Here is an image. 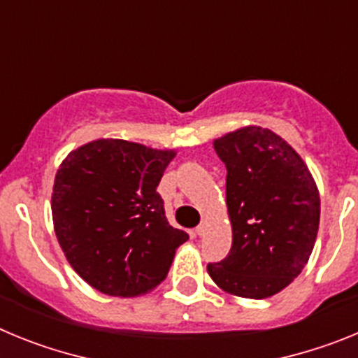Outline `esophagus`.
<instances>
[{
    "instance_id": "1",
    "label": "esophagus",
    "mask_w": 358,
    "mask_h": 358,
    "mask_svg": "<svg viewBox=\"0 0 358 358\" xmlns=\"http://www.w3.org/2000/svg\"><path fill=\"white\" fill-rule=\"evenodd\" d=\"M195 233H197L199 236L204 235V233H206V222H201V224H199V226L195 227Z\"/></svg>"
}]
</instances>
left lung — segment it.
Masks as SVG:
<instances>
[{"label": "left lung", "mask_w": 358, "mask_h": 358, "mask_svg": "<svg viewBox=\"0 0 358 358\" xmlns=\"http://www.w3.org/2000/svg\"><path fill=\"white\" fill-rule=\"evenodd\" d=\"M213 147L227 170L233 245L224 260L208 264V273L235 296H274L312 255L321 215L317 186L297 152L268 129H240Z\"/></svg>", "instance_id": "8db88e82"}]
</instances>
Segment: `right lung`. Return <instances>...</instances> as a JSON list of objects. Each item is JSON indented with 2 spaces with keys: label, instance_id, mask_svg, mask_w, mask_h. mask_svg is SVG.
Here are the masks:
<instances>
[{
  "label": "right lung",
  "instance_id": "right-lung-1",
  "mask_svg": "<svg viewBox=\"0 0 358 358\" xmlns=\"http://www.w3.org/2000/svg\"><path fill=\"white\" fill-rule=\"evenodd\" d=\"M173 150L98 140L73 150L55 176V235L75 273L107 296L132 297L166 278L188 233L170 226L157 194Z\"/></svg>",
  "mask_w": 358,
  "mask_h": 358
}]
</instances>
